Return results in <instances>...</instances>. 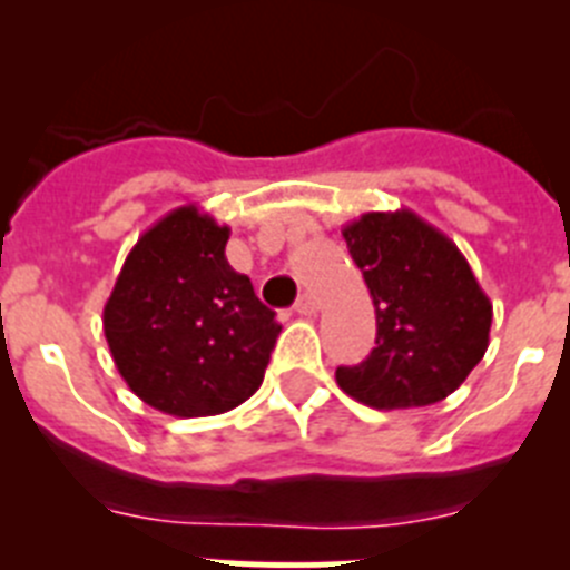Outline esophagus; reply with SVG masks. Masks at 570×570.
I'll return each instance as SVG.
<instances>
[{"mask_svg": "<svg viewBox=\"0 0 570 570\" xmlns=\"http://www.w3.org/2000/svg\"><path fill=\"white\" fill-rule=\"evenodd\" d=\"M316 308H320V302H316V296H311V294L299 296V302L294 305V311L299 316H314Z\"/></svg>", "mask_w": 570, "mask_h": 570, "instance_id": "34e87169", "label": "esophagus"}]
</instances>
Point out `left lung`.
<instances>
[{"label": "left lung", "instance_id": "1", "mask_svg": "<svg viewBox=\"0 0 570 570\" xmlns=\"http://www.w3.org/2000/svg\"><path fill=\"white\" fill-rule=\"evenodd\" d=\"M376 308V347L336 385L380 411L454 394L488 351L493 305L471 265L414 210H367L342 228Z\"/></svg>", "mask_w": 570, "mask_h": 570}]
</instances>
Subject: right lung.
Wrapping results in <instances>:
<instances>
[{
	"instance_id": "add662e5",
	"label": "right lung",
	"mask_w": 570,
	"mask_h": 570,
	"mask_svg": "<svg viewBox=\"0 0 570 570\" xmlns=\"http://www.w3.org/2000/svg\"><path fill=\"white\" fill-rule=\"evenodd\" d=\"M230 228L196 205L150 225L102 311L116 371L145 405L216 416L262 385L282 325L228 265Z\"/></svg>"
}]
</instances>
